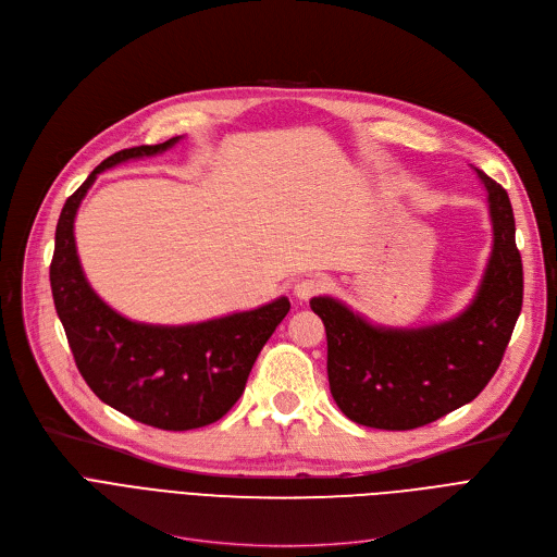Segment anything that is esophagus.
<instances>
[{
    "label": "esophagus",
    "instance_id": "1",
    "mask_svg": "<svg viewBox=\"0 0 557 557\" xmlns=\"http://www.w3.org/2000/svg\"><path fill=\"white\" fill-rule=\"evenodd\" d=\"M325 290V282L323 280H315V277H309V280H300L296 286H294V294L298 300H309L318 294H323Z\"/></svg>",
    "mask_w": 557,
    "mask_h": 557
}]
</instances>
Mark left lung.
Here are the masks:
<instances>
[{
    "label": "left lung",
    "mask_w": 557,
    "mask_h": 557,
    "mask_svg": "<svg viewBox=\"0 0 557 557\" xmlns=\"http://www.w3.org/2000/svg\"><path fill=\"white\" fill-rule=\"evenodd\" d=\"M487 191L492 252L476 296L458 315L424 327L374 325L345 302L311 298L327 332L330 391L357 424L406 431L470 404L499 368L523 300L512 205L476 169Z\"/></svg>",
    "instance_id": "1"
}]
</instances>
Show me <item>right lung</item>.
<instances>
[{
  "label": "right lung",
  "instance_id": "add662e5",
  "mask_svg": "<svg viewBox=\"0 0 557 557\" xmlns=\"http://www.w3.org/2000/svg\"><path fill=\"white\" fill-rule=\"evenodd\" d=\"M181 139L124 149L87 175L58 219L49 269L55 313L87 386L114 411L164 431H187L221 420L242 397L257 355L290 309L288 298L282 296L257 309L202 323L149 325L116 313L95 294L74 239L81 200L106 169L160 156Z\"/></svg>",
  "mask_w": 557,
  "mask_h": 557
}]
</instances>
